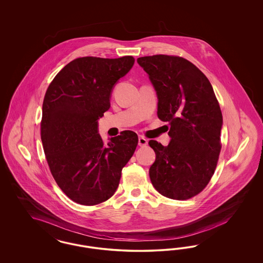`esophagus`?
<instances>
[{
  "label": "esophagus",
  "instance_id": "34e87169",
  "mask_svg": "<svg viewBox=\"0 0 263 263\" xmlns=\"http://www.w3.org/2000/svg\"><path fill=\"white\" fill-rule=\"evenodd\" d=\"M138 144L140 147H145L148 145V140L143 136H140L138 139Z\"/></svg>",
  "mask_w": 263,
  "mask_h": 263
}]
</instances>
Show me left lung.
Wrapping results in <instances>:
<instances>
[{"instance_id":"left-lung-1","label":"left lung","mask_w":263,"mask_h":263,"mask_svg":"<svg viewBox=\"0 0 263 263\" xmlns=\"http://www.w3.org/2000/svg\"><path fill=\"white\" fill-rule=\"evenodd\" d=\"M137 62L157 91L158 117L171 126L166 147L149 141L156 153L151 181L167 198H192L209 183L222 148L218 100L207 77L182 57L160 54Z\"/></svg>"}]
</instances>
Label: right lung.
Masks as SVG:
<instances>
[{
	"label": "right lung",
	"instance_id": "add662e5",
	"mask_svg": "<svg viewBox=\"0 0 263 263\" xmlns=\"http://www.w3.org/2000/svg\"><path fill=\"white\" fill-rule=\"evenodd\" d=\"M134 62L132 56L77 58L46 90L40 123L45 158L58 186L76 203L92 206L109 199L136 150L133 131H122L107 145L98 134L113 86Z\"/></svg>",
	"mask_w": 263,
	"mask_h": 263
}]
</instances>
